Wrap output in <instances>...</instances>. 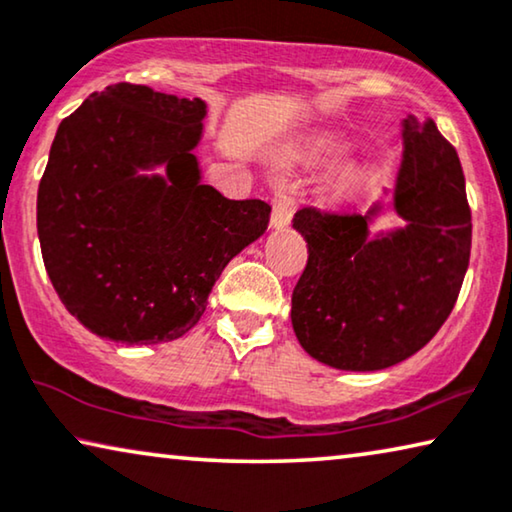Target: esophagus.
Returning a JSON list of instances; mask_svg holds the SVG:
<instances>
[{
    "instance_id": "34e87169",
    "label": "esophagus",
    "mask_w": 512,
    "mask_h": 512,
    "mask_svg": "<svg viewBox=\"0 0 512 512\" xmlns=\"http://www.w3.org/2000/svg\"><path fill=\"white\" fill-rule=\"evenodd\" d=\"M295 210H298V201H295L291 194H284V191H281V194L274 196L272 201V226L286 228L291 224Z\"/></svg>"
}]
</instances>
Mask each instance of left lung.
Listing matches in <instances>:
<instances>
[{
	"label": "left lung",
	"instance_id": "1",
	"mask_svg": "<svg viewBox=\"0 0 512 512\" xmlns=\"http://www.w3.org/2000/svg\"><path fill=\"white\" fill-rule=\"evenodd\" d=\"M395 210L406 228L383 238H369V217L358 212H295L309 256L291 321L318 362L351 372L397 365L453 311L469 268L471 207L455 147L432 120H404Z\"/></svg>",
	"mask_w": 512,
	"mask_h": 512
}]
</instances>
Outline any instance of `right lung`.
Returning <instances> with one entry per match:
<instances>
[{
    "mask_svg": "<svg viewBox=\"0 0 512 512\" xmlns=\"http://www.w3.org/2000/svg\"><path fill=\"white\" fill-rule=\"evenodd\" d=\"M205 103L117 83L64 117L36 196L43 265L94 335L173 342L198 323L214 281L261 238L270 205L201 182ZM164 165L167 175L140 176Z\"/></svg>",
    "mask_w": 512,
    "mask_h": 512,
    "instance_id": "right-lung-1",
    "label": "right lung"
}]
</instances>
